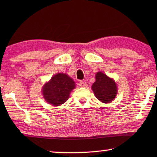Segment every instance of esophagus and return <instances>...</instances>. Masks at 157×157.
Instances as JSON below:
<instances>
[{"label": "esophagus", "mask_w": 157, "mask_h": 157, "mask_svg": "<svg viewBox=\"0 0 157 157\" xmlns=\"http://www.w3.org/2000/svg\"><path fill=\"white\" fill-rule=\"evenodd\" d=\"M79 86H80L81 87H83V88H86L87 86V84H86V82H84V81H80V82H79Z\"/></svg>", "instance_id": "esophagus-1"}]
</instances>
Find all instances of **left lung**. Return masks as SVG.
<instances>
[{"instance_id": "left-lung-1", "label": "left lung", "mask_w": 157, "mask_h": 157, "mask_svg": "<svg viewBox=\"0 0 157 157\" xmlns=\"http://www.w3.org/2000/svg\"><path fill=\"white\" fill-rule=\"evenodd\" d=\"M96 81L92 85L96 98L103 103H110L117 94V86L113 78H109L102 72L96 74Z\"/></svg>"}]
</instances>
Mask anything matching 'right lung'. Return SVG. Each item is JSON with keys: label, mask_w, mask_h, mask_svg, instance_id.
Instances as JSON below:
<instances>
[{"label": "right lung", "mask_w": 157, "mask_h": 157, "mask_svg": "<svg viewBox=\"0 0 157 157\" xmlns=\"http://www.w3.org/2000/svg\"><path fill=\"white\" fill-rule=\"evenodd\" d=\"M76 87L74 80L66 74H57L42 89L46 101L53 106H60L69 98V94Z\"/></svg>", "instance_id": "1"}]
</instances>
